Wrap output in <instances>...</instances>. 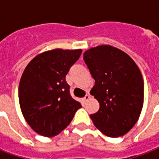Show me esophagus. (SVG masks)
I'll return each mask as SVG.
<instances>
[{
    "mask_svg": "<svg viewBox=\"0 0 159 159\" xmlns=\"http://www.w3.org/2000/svg\"><path fill=\"white\" fill-rule=\"evenodd\" d=\"M91 98V97H90V95H86L84 97H83V101H88V100Z\"/></svg>",
    "mask_w": 159,
    "mask_h": 159,
    "instance_id": "1",
    "label": "esophagus"
}]
</instances>
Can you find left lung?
I'll return each mask as SVG.
<instances>
[{
	"label": "left lung",
	"mask_w": 159,
	"mask_h": 159,
	"mask_svg": "<svg viewBox=\"0 0 159 159\" xmlns=\"http://www.w3.org/2000/svg\"><path fill=\"white\" fill-rule=\"evenodd\" d=\"M95 79L90 93L100 109L90 117L105 135H125L138 121L143 105V80L138 66L127 53L111 45H100L83 53Z\"/></svg>",
	"instance_id": "left-lung-1"
}]
</instances>
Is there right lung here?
Segmentation results:
<instances>
[{
	"instance_id": "right-lung-1",
	"label": "right lung",
	"mask_w": 159,
	"mask_h": 159,
	"mask_svg": "<svg viewBox=\"0 0 159 159\" xmlns=\"http://www.w3.org/2000/svg\"><path fill=\"white\" fill-rule=\"evenodd\" d=\"M82 49L56 48L37 55L26 66L19 85V102L29 125L40 135L53 137L82 107L70 95L66 75Z\"/></svg>"
}]
</instances>
